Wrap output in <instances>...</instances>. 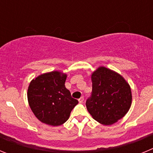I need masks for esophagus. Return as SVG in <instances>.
Segmentation results:
<instances>
[{"label": "esophagus", "mask_w": 153, "mask_h": 153, "mask_svg": "<svg viewBox=\"0 0 153 153\" xmlns=\"http://www.w3.org/2000/svg\"><path fill=\"white\" fill-rule=\"evenodd\" d=\"M78 100H79V102H80V103H82V102H83V100H84V98H83V97H81Z\"/></svg>", "instance_id": "obj_1"}]
</instances>
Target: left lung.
Returning a JSON list of instances; mask_svg holds the SVG:
<instances>
[{
  "label": "left lung",
  "mask_w": 153,
  "mask_h": 153,
  "mask_svg": "<svg viewBox=\"0 0 153 153\" xmlns=\"http://www.w3.org/2000/svg\"><path fill=\"white\" fill-rule=\"evenodd\" d=\"M91 97L86 109L92 117L102 125H112L128 113L132 104L129 83L118 73L100 67L92 74Z\"/></svg>",
  "instance_id": "1"
}]
</instances>
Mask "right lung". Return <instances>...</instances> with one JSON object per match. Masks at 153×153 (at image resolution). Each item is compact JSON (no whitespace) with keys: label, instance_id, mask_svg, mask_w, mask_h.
<instances>
[{"label":"right lung","instance_id":"1","mask_svg":"<svg viewBox=\"0 0 153 153\" xmlns=\"http://www.w3.org/2000/svg\"><path fill=\"white\" fill-rule=\"evenodd\" d=\"M67 74L52 71L32 79L27 90L28 103L40 122L57 126L69 119L78 100L65 86Z\"/></svg>","mask_w":153,"mask_h":153}]
</instances>
